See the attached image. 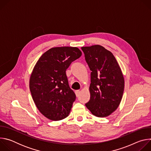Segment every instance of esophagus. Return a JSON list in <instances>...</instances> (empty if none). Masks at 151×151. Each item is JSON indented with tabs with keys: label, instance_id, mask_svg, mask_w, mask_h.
I'll return each mask as SVG.
<instances>
[{
	"label": "esophagus",
	"instance_id": "1",
	"mask_svg": "<svg viewBox=\"0 0 151 151\" xmlns=\"http://www.w3.org/2000/svg\"><path fill=\"white\" fill-rule=\"evenodd\" d=\"M79 94H80V91L79 90L75 91V94L76 96V97H78L79 96Z\"/></svg>",
	"mask_w": 151,
	"mask_h": 151
}]
</instances>
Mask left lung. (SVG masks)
Segmentation results:
<instances>
[{"label":"left lung","mask_w":151,"mask_h":151,"mask_svg":"<svg viewBox=\"0 0 151 151\" xmlns=\"http://www.w3.org/2000/svg\"><path fill=\"white\" fill-rule=\"evenodd\" d=\"M91 72L90 100L85 104L93 115L109 116L118 107L124 90V78L113 54L99 45L83 47Z\"/></svg>","instance_id":"1"}]
</instances>
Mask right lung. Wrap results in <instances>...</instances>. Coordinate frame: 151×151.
I'll return each mask as SVG.
<instances>
[{
  "label": "right lung",
  "instance_id": "1",
  "mask_svg": "<svg viewBox=\"0 0 151 151\" xmlns=\"http://www.w3.org/2000/svg\"><path fill=\"white\" fill-rule=\"evenodd\" d=\"M81 55L77 47H54L36 63L29 87L37 109L47 118L60 121L69 115L76 96L69 87L66 70Z\"/></svg>",
  "mask_w": 151,
  "mask_h": 151
}]
</instances>
